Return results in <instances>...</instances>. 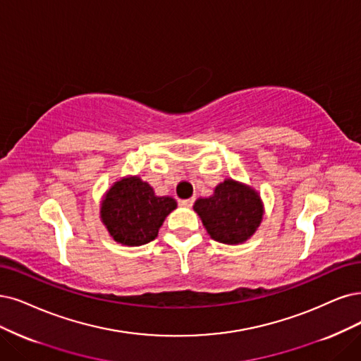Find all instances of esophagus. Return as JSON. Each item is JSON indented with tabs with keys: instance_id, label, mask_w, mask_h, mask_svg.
<instances>
[{
	"instance_id": "1",
	"label": "esophagus",
	"mask_w": 361,
	"mask_h": 361,
	"mask_svg": "<svg viewBox=\"0 0 361 361\" xmlns=\"http://www.w3.org/2000/svg\"><path fill=\"white\" fill-rule=\"evenodd\" d=\"M180 204L185 208H192L195 204V199H183V201H180Z\"/></svg>"
}]
</instances>
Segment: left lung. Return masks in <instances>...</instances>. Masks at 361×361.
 Returning <instances> with one entry per match:
<instances>
[{
    "mask_svg": "<svg viewBox=\"0 0 361 361\" xmlns=\"http://www.w3.org/2000/svg\"><path fill=\"white\" fill-rule=\"evenodd\" d=\"M193 208L209 236L223 244L247 241L263 216L259 195L233 180L219 184L211 197L197 199Z\"/></svg>",
    "mask_w": 361,
    "mask_h": 361,
    "instance_id": "8db88e82",
    "label": "left lung"
}]
</instances>
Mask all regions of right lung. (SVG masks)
<instances>
[{
  "label": "right lung",
  "instance_id": "add662e5",
  "mask_svg": "<svg viewBox=\"0 0 361 361\" xmlns=\"http://www.w3.org/2000/svg\"><path fill=\"white\" fill-rule=\"evenodd\" d=\"M176 207L172 197L156 196L149 183L129 177L106 192L101 219L114 241L130 247L144 245L157 236L165 217Z\"/></svg>",
  "mask_w": 361,
  "mask_h": 361
}]
</instances>
